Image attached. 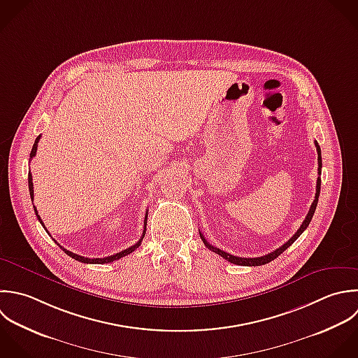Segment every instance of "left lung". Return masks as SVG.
I'll return each mask as SVG.
<instances>
[{
	"mask_svg": "<svg viewBox=\"0 0 358 358\" xmlns=\"http://www.w3.org/2000/svg\"><path fill=\"white\" fill-rule=\"evenodd\" d=\"M315 146H317V152H318V174H320V177H318V180H317V192H315V199H314V202L311 203V208H310V212H308V215L306 216V219H304V222H303V224L300 226V229L297 230V233L286 243V244H283L282 247H279L278 250H275L273 252H271V254H268V255H264V257H258V258H241V257H234V255H231V254H227V252H224V251H222V250H219V248H216V247H213V245H210L208 241H206V238L203 237V234L199 231V236H201V238H202V241H203V244H205V247L208 248V250H210V251H213V252H216V254H219L220 257H223L226 261H229V262H231V264H234V265H241V266H261V265H266V264H269V262H272L273 259H276L280 254H283L303 233H304V230L310 226V223H311V219H313V216H314V213H315V209H317V205H318V198H320V192H321V170H322V157H321V148H320V145H318V142L315 141Z\"/></svg>",
	"mask_w": 358,
	"mask_h": 358,
	"instance_id": "1",
	"label": "left lung"
}]
</instances>
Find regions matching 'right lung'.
Here are the masks:
<instances>
[{
  "label": "right lung",
  "instance_id": "right-lung-1",
  "mask_svg": "<svg viewBox=\"0 0 358 358\" xmlns=\"http://www.w3.org/2000/svg\"><path fill=\"white\" fill-rule=\"evenodd\" d=\"M40 136L41 135H38L37 138H36V141H34V143H33V148H31V152H30V159H33L34 156H36V152H37V143H38V141H40ZM27 182H29V194H30V199L33 201V181H31V174H30V171H29V176H27ZM34 208V206H33ZM34 212H36V216H37V219H38V222L41 223V226L44 227V223H43V220L40 219V216H38V213H37V209L34 208ZM146 223H148V212H146V215H145V222H143V224H145V229H143V233H142V237H141V240L135 244V245H132V247H129V248H127V250H124V251H121V252H117V254H114V255H110V257H106V258H85V257H80V255H78V254H73V252H71V251H68V250H65L64 247H61L59 244V248H62V251L66 254V255H69L71 258H73L75 261H79V262H82V264H108V262H113V261H117V259H120V258H122V257H125V255H128V254H131V252H134L139 245H141V243H142V240H143V237H145V233H146ZM45 229V227H44ZM45 231H47V229H45ZM48 233V231H47ZM50 234V233H48ZM55 241V240H54ZM57 243V241H55Z\"/></svg>",
  "mask_w": 358,
  "mask_h": 358
}]
</instances>
